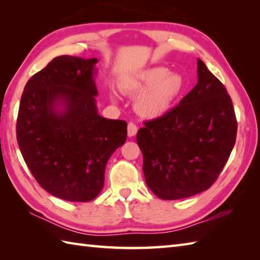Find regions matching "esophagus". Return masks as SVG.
<instances>
[{"mask_svg":"<svg viewBox=\"0 0 260 260\" xmlns=\"http://www.w3.org/2000/svg\"><path fill=\"white\" fill-rule=\"evenodd\" d=\"M137 133V126L134 123H128V126H127V135L129 137L135 136Z\"/></svg>","mask_w":260,"mask_h":260,"instance_id":"1","label":"esophagus"}]
</instances>
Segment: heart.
Masks as SVG:
<instances>
[{
	"mask_svg": "<svg viewBox=\"0 0 260 260\" xmlns=\"http://www.w3.org/2000/svg\"><path fill=\"white\" fill-rule=\"evenodd\" d=\"M125 95L136 97L134 108L144 118H158L170 112L184 88L179 74H170L165 67H152L120 81Z\"/></svg>",
	"mask_w": 260,
	"mask_h": 260,
	"instance_id": "heart-1",
	"label": "heart"
}]
</instances>
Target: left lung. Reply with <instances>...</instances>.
I'll use <instances>...</instances> for the list:
<instances>
[{
	"instance_id": "8db88e82",
	"label": "left lung",
	"mask_w": 260,
	"mask_h": 260,
	"mask_svg": "<svg viewBox=\"0 0 260 260\" xmlns=\"http://www.w3.org/2000/svg\"><path fill=\"white\" fill-rule=\"evenodd\" d=\"M136 142L150 190L178 200L208 190L236 143L237 119L225 87L198 59V84L161 117L144 121Z\"/></svg>"
}]
</instances>
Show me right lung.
Returning <instances> with one entry per match:
<instances>
[{
	"mask_svg": "<svg viewBox=\"0 0 260 260\" xmlns=\"http://www.w3.org/2000/svg\"><path fill=\"white\" fill-rule=\"evenodd\" d=\"M96 58L59 56L33 75L22 93L16 139L42 189L73 202L102 191L105 168L127 137V123L97 112Z\"/></svg>",
	"mask_w": 260,
	"mask_h": 260,
	"instance_id": "right-lung-1",
	"label": "right lung"
}]
</instances>
